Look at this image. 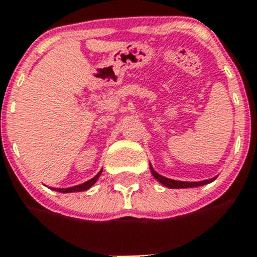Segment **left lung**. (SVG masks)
<instances>
[{"instance_id": "left-lung-1", "label": "left lung", "mask_w": 257, "mask_h": 257, "mask_svg": "<svg viewBox=\"0 0 257 257\" xmlns=\"http://www.w3.org/2000/svg\"><path fill=\"white\" fill-rule=\"evenodd\" d=\"M150 170H151V174L154 175L158 182H160L161 184L165 185L168 188H172V189H180V188H195V187H200V185H204V184H208V183H212L216 177L211 178V179H207V180H202V182H182V180H174V179H169V178H165L163 175L158 174V173L154 170V168L151 167L150 164Z\"/></svg>"}]
</instances>
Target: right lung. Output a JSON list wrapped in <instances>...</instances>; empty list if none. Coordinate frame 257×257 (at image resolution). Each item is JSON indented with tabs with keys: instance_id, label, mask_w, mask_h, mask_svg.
<instances>
[{
	"instance_id": "add662e5",
	"label": "right lung",
	"mask_w": 257,
	"mask_h": 257,
	"mask_svg": "<svg viewBox=\"0 0 257 257\" xmlns=\"http://www.w3.org/2000/svg\"><path fill=\"white\" fill-rule=\"evenodd\" d=\"M102 173V169L99 170L98 174L96 175V177H93L92 179H89L88 182L83 183V184H79V185H74V187H70V188H54V190H57V192H60V193H73V192H83V190H87L89 189L92 185L94 184V183L98 180L99 175H101Z\"/></svg>"
}]
</instances>
